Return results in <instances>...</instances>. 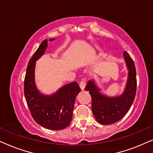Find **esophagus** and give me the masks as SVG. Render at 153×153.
<instances>
[{"instance_id": "1", "label": "esophagus", "mask_w": 153, "mask_h": 153, "mask_svg": "<svg viewBox=\"0 0 153 153\" xmlns=\"http://www.w3.org/2000/svg\"><path fill=\"white\" fill-rule=\"evenodd\" d=\"M79 85H80L81 91H83V90L85 89V81H83V80L81 81L80 82V84H79Z\"/></svg>"}]
</instances>
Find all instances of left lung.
Listing matches in <instances>:
<instances>
[{
    "label": "left lung",
    "mask_w": 153,
    "mask_h": 153,
    "mask_svg": "<svg viewBox=\"0 0 153 153\" xmlns=\"http://www.w3.org/2000/svg\"><path fill=\"white\" fill-rule=\"evenodd\" d=\"M128 69V79L125 89L118 97H106L100 93L93 80H90L85 90L92 98V111L96 120L102 125H111L124 117L131 106L137 92V73L133 60L127 51L123 53Z\"/></svg>",
    "instance_id": "obj_1"
}]
</instances>
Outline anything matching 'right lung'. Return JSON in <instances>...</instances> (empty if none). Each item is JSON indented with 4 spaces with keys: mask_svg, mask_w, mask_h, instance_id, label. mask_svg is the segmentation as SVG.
Masks as SVG:
<instances>
[{
    "mask_svg": "<svg viewBox=\"0 0 153 153\" xmlns=\"http://www.w3.org/2000/svg\"><path fill=\"white\" fill-rule=\"evenodd\" d=\"M55 39H51L53 41ZM45 39L29 60L24 79V95L35 122L51 130H60L70 125L76 95L81 91L76 82L68 83L51 95L39 93L35 83V67L47 47Z\"/></svg>",
    "mask_w": 153,
    "mask_h": 153,
    "instance_id": "add662e5",
    "label": "right lung"
}]
</instances>
